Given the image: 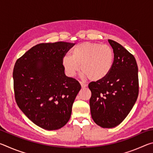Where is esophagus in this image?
Segmentation results:
<instances>
[{
  "mask_svg": "<svg viewBox=\"0 0 153 153\" xmlns=\"http://www.w3.org/2000/svg\"><path fill=\"white\" fill-rule=\"evenodd\" d=\"M79 84L81 85V86L82 88H86L88 86V85L86 84H84V83L82 82H79Z\"/></svg>",
  "mask_w": 153,
  "mask_h": 153,
  "instance_id": "esophagus-1",
  "label": "esophagus"
}]
</instances>
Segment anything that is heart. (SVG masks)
<instances>
[{"instance_id":"b5f03b06","label":"heart","mask_w":153,"mask_h":153,"mask_svg":"<svg viewBox=\"0 0 153 153\" xmlns=\"http://www.w3.org/2000/svg\"><path fill=\"white\" fill-rule=\"evenodd\" d=\"M113 62L114 53L111 46L84 42L72 49L71 56H63L62 65L69 77H74L80 69L83 76L98 81L109 74Z\"/></svg>"}]
</instances>
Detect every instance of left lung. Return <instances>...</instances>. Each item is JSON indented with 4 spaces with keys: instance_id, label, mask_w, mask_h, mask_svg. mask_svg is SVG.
<instances>
[{
    "instance_id": "obj_1",
    "label": "left lung",
    "mask_w": 153,
    "mask_h": 153,
    "mask_svg": "<svg viewBox=\"0 0 153 153\" xmlns=\"http://www.w3.org/2000/svg\"><path fill=\"white\" fill-rule=\"evenodd\" d=\"M108 41L114 53L112 69L104 78L88 85L92 92V118L103 128H115L122 122L138 95V69L135 58L120 44Z\"/></svg>"
}]
</instances>
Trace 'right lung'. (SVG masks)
<instances>
[{"label": "right lung", "instance_id": "1", "mask_svg": "<svg viewBox=\"0 0 153 153\" xmlns=\"http://www.w3.org/2000/svg\"><path fill=\"white\" fill-rule=\"evenodd\" d=\"M74 45L42 43L27 51L15 64V100L36 125L56 130L68 122L79 83L65 74L62 59Z\"/></svg>", "mask_w": 153, "mask_h": 153}]
</instances>
